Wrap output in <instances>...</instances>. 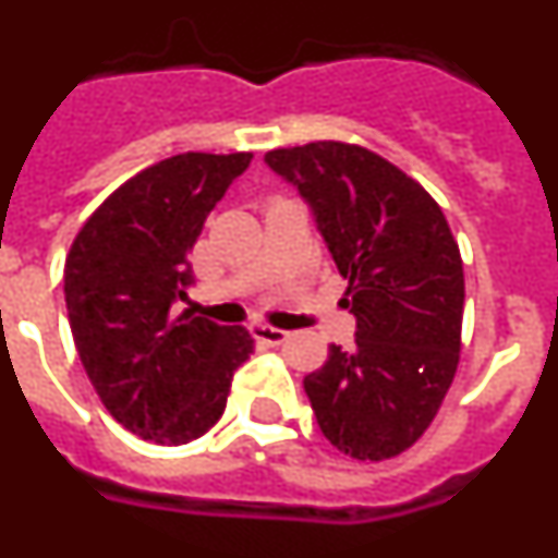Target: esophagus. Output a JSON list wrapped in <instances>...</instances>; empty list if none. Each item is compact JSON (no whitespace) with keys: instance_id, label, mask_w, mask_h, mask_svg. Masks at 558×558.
Returning <instances> with one entry per match:
<instances>
[{"instance_id":"esophagus-1","label":"esophagus","mask_w":558,"mask_h":558,"mask_svg":"<svg viewBox=\"0 0 558 558\" xmlns=\"http://www.w3.org/2000/svg\"><path fill=\"white\" fill-rule=\"evenodd\" d=\"M251 338L265 343V347H279V343H284L290 335L284 332V329L268 327V324H251Z\"/></svg>"}]
</instances>
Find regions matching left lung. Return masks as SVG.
Instances as JSON below:
<instances>
[{
  "label": "left lung",
  "mask_w": 558,
  "mask_h": 558,
  "mask_svg": "<svg viewBox=\"0 0 558 558\" xmlns=\"http://www.w3.org/2000/svg\"><path fill=\"white\" fill-rule=\"evenodd\" d=\"M310 201L357 318L354 349L304 377L329 445L388 461L430 427L461 360L463 263L430 192L368 147L310 142L265 153Z\"/></svg>",
  "instance_id": "left-lung-1"
}]
</instances>
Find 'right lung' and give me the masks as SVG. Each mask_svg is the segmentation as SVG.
Returning <instances> with one entry per match:
<instances>
[{
    "label": "right lung",
    "mask_w": 558,
    "mask_h": 558,
    "mask_svg": "<svg viewBox=\"0 0 558 558\" xmlns=\"http://www.w3.org/2000/svg\"><path fill=\"white\" fill-rule=\"evenodd\" d=\"M251 153H179L145 167L97 206L63 265L69 327L106 411L125 430L179 447L226 411L231 377L254 352L245 327L172 318L192 282L204 220Z\"/></svg>",
    "instance_id": "right-lung-1"
}]
</instances>
